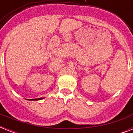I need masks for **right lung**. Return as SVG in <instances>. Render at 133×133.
Listing matches in <instances>:
<instances>
[{
  "label": "right lung",
  "instance_id": "right-lung-1",
  "mask_svg": "<svg viewBox=\"0 0 133 133\" xmlns=\"http://www.w3.org/2000/svg\"><path fill=\"white\" fill-rule=\"evenodd\" d=\"M43 99V98H38V99H31V100H34V101H36V100H39V99Z\"/></svg>",
  "mask_w": 133,
  "mask_h": 133
}]
</instances>
